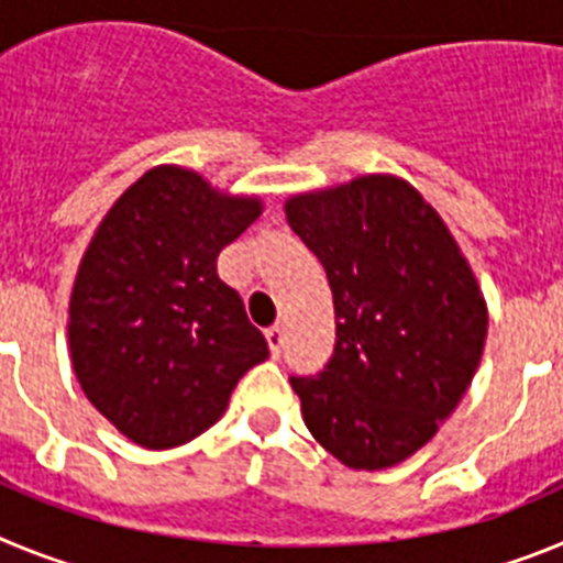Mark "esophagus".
Here are the masks:
<instances>
[{
    "label": "esophagus",
    "mask_w": 563,
    "mask_h": 563,
    "mask_svg": "<svg viewBox=\"0 0 563 563\" xmlns=\"http://www.w3.org/2000/svg\"><path fill=\"white\" fill-rule=\"evenodd\" d=\"M265 338H267V346H271V355L273 357L282 355V343H285V332H282V327H271V330H265Z\"/></svg>",
    "instance_id": "obj_1"
}]
</instances>
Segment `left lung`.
<instances>
[{
    "mask_svg": "<svg viewBox=\"0 0 563 563\" xmlns=\"http://www.w3.org/2000/svg\"><path fill=\"white\" fill-rule=\"evenodd\" d=\"M285 213L324 265L335 305L330 363L290 377L307 429L346 467L400 465L479 369V282L437 208L395 174L292 194Z\"/></svg>",
    "mask_w": 563,
    "mask_h": 563,
    "instance_id": "8db88e82",
    "label": "left lung"
}]
</instances>
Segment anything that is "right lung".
I'll return each instance as SVG.
<instances>
[{"mask_svg":"<svg viewBox=\"0 0 563 563\" xmlns=\"http://www.w3.org/2000/svg\"><path fill=\"white\" fill-rule=\"evenodd\" d=\"M256 194L163 163L114 200L69 296V361L87 400L148 451L186 445L267 357L217 256L262 217Z\"/></svg>","mask_w":563,"mask_h":563,"instance_id":"1","label":"right lung"}]
</instances>
